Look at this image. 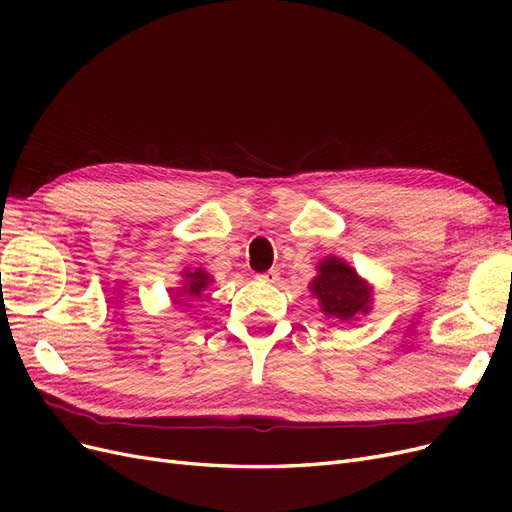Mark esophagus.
<instances>
[{
    "mask_svg": "<svg viewBox=\"0 0 512 512\" xmlns=\"http://www.w3.org/2000/svg\"><path fill=\"white\" fill-rule=\"evenodd\" d=\"M256 280H258L260 284H275L277 280H280V273L271 269V271H265V273H258Z\"/></svg>",
    "mask_w": 512,
    "mask_h": 512,
    "instance_id": "1",
    "label": "esophagus"
}]
</instances>
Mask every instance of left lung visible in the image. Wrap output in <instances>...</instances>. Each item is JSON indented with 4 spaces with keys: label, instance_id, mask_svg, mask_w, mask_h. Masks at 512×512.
Returning a JSON list of instances; mask_svg holds the SVG:
<instances>
[{
    "label": "left lung",
    "instance_id": "left-lung-1",
    "mask_svg": "<svg viewBox=\"0 0 512 512\" xmlns=\"http://www.w3.org/2000/svg\"><path fill=\"white\" fill-rule=\"evenodd\" d=\"M309 288L320 301L324 314L339 320H352L356 314L369 312V288L356 271L339 258H324Z\"/></svg>",
    "mask_w": 512,
    "mask_h": 512
}]
</instances>
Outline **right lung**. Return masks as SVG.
<instances>
[{"instance_id":"obj_1","label":"right lung","mask_w":512,"mask_h":512,"mask_svg":"<svg viewBox=\"0 0 512 512\" xmlns=\"http://www.w3.org/2000/svg\"><path fill=\"white\" fill-rule=\"evenodd\" d=\"M183 277H185L183 290L173 294L175 303H185V297H200V292H203V290L211 284V277H209L203 269L185 271V273H183Z\"/></svg>"}]
</instances>
